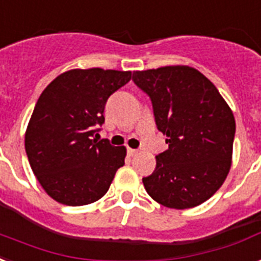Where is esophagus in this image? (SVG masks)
Returning a JSON list of instances; mask_svg holds the SVG:
<instances>
[{"mask_svg": "<svg viewBox=\"0 0 261 261\" xmlns=\"http://www.w3.org/2000/svg\"><path fill=\"white\" fill-rule=\"evenodd\" d=\"M128 153L130 156H135L137 153V149H133V148H128Z\"/></svg>", "mask_w": 261, "mask_h": 261, "instance_id": "1", "label": "esophagus"}]
</instances>
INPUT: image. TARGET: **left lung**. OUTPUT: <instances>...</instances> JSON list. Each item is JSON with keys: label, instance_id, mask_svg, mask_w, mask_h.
<instances>
[{"label": "left lung", "instance_id": "obj_1", "mask_svg": "<svg viewBox=\"0 0 261 261\" xmlns=\"http://www.w3.org/2000/svg\"><path fill=\"white\" fill-rule=\"evenodd\" d=\"M133 82L151 98L169 148L143 178L147 193L167 208L207 201L225 182L233 158L236 120L217 87L188 65L136 70Z\"/></svg>", "mask_w": 261, "mask_h": 261}]
</instances>
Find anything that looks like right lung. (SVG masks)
Masks as SVG:
<instances>
[{
  "label": "right lung",
  "mask_w": 261,
  "mask_h": 261,
  "mask_svg": "<svg viewBox=\"0 0 261 261\" xmlns=\"http://www.w3.org/2000/svg\"><path fill=\"white\" fill-rule=\"evenodd\" d=\"M132 79L129 70L72 69L50 83L25 130V152L36 179L51 199L86 205L106 195L126 148L92 139L105 122L109 96Z\"/></svg>",
  "instance_id": "obj_1"
}]
</instances>
